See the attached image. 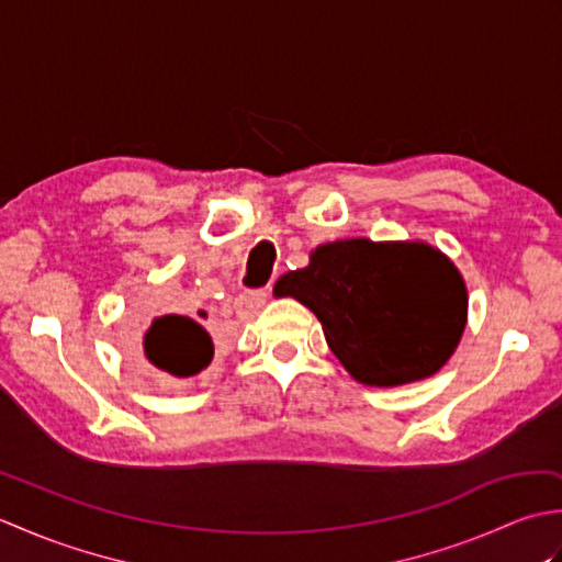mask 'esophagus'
<instances>
[{"instance_id":"obj_1","label":"esophagus","mask_w":562,"mask_h":562,"mask_svg":"<svg viewBox=\"0 0 562 562\" xmlns=\"http://www.w3.org/2000/svg\"><path fill=\"white\" fill-rule=\"evenodd\" d=\"M270 292L268 290H248L236 296V312L238 314H254L260 306H266Z\"/></svg>"}]
</instances>
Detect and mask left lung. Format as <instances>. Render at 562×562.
Here are the masks:
<instances>
[{
	"label": "left lung",
	"mask_w": 562,
	"mask_h": 562,
	"mask_svg": "<svg viewBox=\"0 0 562 562\" xmlns=\"http://www.w3.org/2000/svg\"><path fill=\"white\" fill-rule=\"evenodd\" d=\"M324 326L333 355L367 386H401L439 372L457 350L469 292L457 266L423 241L345 238L274 282Z\"/></svg>",
	"instance_id": "left-lung-1"
}]
</instances>
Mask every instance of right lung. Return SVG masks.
Instances as JSON below:
<instances>
[{"mask_svg":"<svg viewBox=\"0 0 562 562\" xmlns=\"http://www.w3.org/2000/svg\"><path fill=\"white\" fill-rule=\"evenodd\" d=\"M200 318L207 314L198 312ZM195 316L169 314L151 321L149 330L142 338L139 364L161 381H178L198 376L202 369H207L214 357V336L207 321Z\"/></svg>","mask_w":562,"mask_h":562,"instance_id":"obj_1","label":"right lung"}]
</instances>
